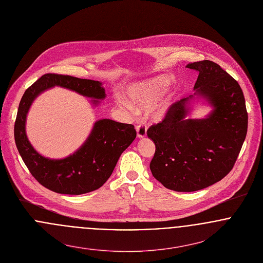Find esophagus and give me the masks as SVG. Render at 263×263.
<instances>
[{"instance_id":"obj_1","label":"esophagus","mask_w":263,"mask_h":263,"mask_svg":"<svg viewBox=\"0 0 263 263\" xmlns=\"http://www.w3.org/2000/svg\"><path fill=\"white\" fill-rule=\"evenodd\" d=\"M137 135L139 139H144L147 137V127L144 124L137 126Z\"/></svg>"}]
</instances>
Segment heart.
<instances>
[{
	"instance_id": "1",
	"label": "heart",
	"mask_w": 263,
	"mask_h": 263,
	"mask_svg": "<svg viewBox=\"0 0 263 263\" xmlns=\"http://www.w3.org/2000/svg\"><path fill=\"white\" fill-rule=\"evenodd\" d=\"M171 87V80L167 76L161 75L154 77L149 80H145L136 83L128 87L126 96L129 103L126 100L119 99L117 105L126 111H135V107L140 110H149L156 106L168 93ZM171 102H165L153 113V117L157 121H162L169 112Z\"/></svg>"
}]
</instances>
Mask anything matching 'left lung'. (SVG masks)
<instances>
[{
    "instance_id": "8db88e82",
    "label": "left lung",
    "mask_w": 263,
    "mask_h": 263,
    "mask_svg": "<svg viewBox=\"0 0 263 263\" xmlns=\"http://www.w3.org/2000/svg\"><path fill=\"white\" fill-rule=\"evenodd\" d=\"M198 72L194 94L171 105L164 120L147 132L156 152L150 169L168 189L191 192L222 180L232 170L245 141L248 114L238 82L218 64H188ZM211 106L203 119H189L195 101Z\"/></svg>"
}]
</instances>
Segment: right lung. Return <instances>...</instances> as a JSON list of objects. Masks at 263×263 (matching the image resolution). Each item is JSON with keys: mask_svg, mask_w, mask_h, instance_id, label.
I'll list each match as a JSON object with an SVG mask.
<instances>
[{"mask_svg": "<svg viewBox=\"0 0 263 263\" xmlns=\"http://www.w3.org/2000/svg\"><path fill=\"white\" fill-rule=\"evenodd\" d=\"M55 86L91 98L93 105H98L106 97L99 81L55 74L42 76L25 91L20 101L14 127L16 146L30 173L41 185L62 194H84L101 187L108 180L120 155L135 141L137 132L133 124L99 119L86 141L73 154L63 159L42 156L27 138L26 119L33 101Z\"/></svg>", "mask_w": 263, "mask_h": 263, "instance_id": "obj_1", "label": "right lung"}]
</instances>
